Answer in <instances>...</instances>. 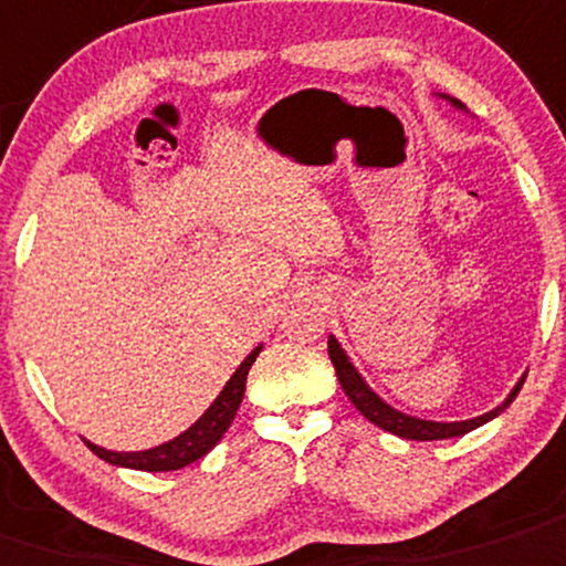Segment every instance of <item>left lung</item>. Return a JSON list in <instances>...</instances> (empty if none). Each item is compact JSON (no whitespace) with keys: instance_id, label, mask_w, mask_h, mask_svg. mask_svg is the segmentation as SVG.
<instances>
[{"instance_id":"left-lung-1","label":"left lung","mask_w":566,"mask_h":566,"mask_svg":"<svg viewBox=\"0 0 566 566\" xmlns=\"http://www.w3.org/2000/svg\"><path fill=\"white\" fill-rule=\"evenodd\" d=\"M446 98H451V96H446ZM451 102L457 104V107H464L459 98H451ZM328 359H332L334 370H337L339 387L345 389V395H348L350 403H354L356 409H359L361 415L373 422V426H378V429L389 431V434H395V437H403V440H417V442L451 440V437H462V434H468V431L479 429V426H484V422H490L492 417L501 415V411L506 409L514 398H517L520 387H523V381H525V378H520L517 387L512 389V395H509V398L503 400L497 409L486 411V415L473 417V420H462V422H434V420H420V417H409V415H403V411L392 409L389 403H384V400L378 398V395L373 392L365 381H361V376L356 373V367L350 365L348 356H345V350L339 348V343L334 337H328Z\"/></svg>"}]
</instances>
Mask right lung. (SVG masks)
Masks as SVG:
<instances>
[{"mask_svg": "<svg viewBox=\"0 0 566 566\" xmlns=\"http://www.w3.org/2000/svg\"><path fill=\"white\" fill-rule=\"evenodd\" d=\"M262 350L254 348L249 356L243 359V365L234 370V376L229 378L227 387L221 389L216 400H212L210 409L199 417V420L190 426L185 434H179L177 440L166 442V446H157L151 451H135V453H115V451H104V448L93 446L87 442L93 453L98 459L109 464H118V468H132V470H146V473H166V470H182L188 464L199 462L201 457L212 451V448L221 442V437L227 434V429L232 426L234 415L240 409V400H243L245 392V376H249L251 365H254L256 354Z\"/></svg>", "mask_w": 566, "mask_h": 566, "instance_id": "obj_1", "label": "right lung"}]
</instances>
